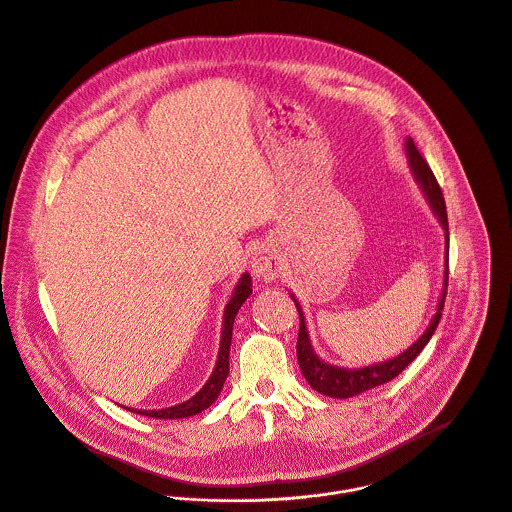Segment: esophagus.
Returning <instances> with one entry per match:
<instances>
[{"instance_id": "34e87169", "label": "esophagus", "mask_w": 512, "mask_h": 512, "mask_svg": "<svg viewBox=\"0 0 512 512\" xmlns=\"http://www.w3.org/2000/svg\"><path fill=\"white\" fill-rule=\"evenodd\" d=\"M251 271L257 279L273 281L281 273V261L273 249L259 247L251 257Z\"/></svg>"}]
</instances>
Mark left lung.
<instances>
[{
    "label": "left lung",
    "mask_w": 512,
    "mask_h": 512,
    "mask_svg": "<svg viewBox=\"0 0 512 512\" xmlns=\"http://www.w3.org/2000/svg\"><path fill=\"white\" fill-rule=\"evenodd\" d=\"M406 152H408L411 172H413L417 184L421 186L423 194L427 196L431 209L439 217V223L445 229V241L449 243V223H447V207H445V200H443V192H441L429 164L419 154V150H417V146L413 144L411 138H408V142H406ZM447 279H449V245L445 247L443 295H441L439 307H437V312H435L429 328L421 334V338L413 346H409L404 354H400L394 360H388L384 364H374V366H366V368H360V370H346V368H336V366L324 364L314 354V350L310 346V340H308L307 324H305V318H303V310L299 308V303L295 301L299 316H301L299 338H297V358H299L301 372L307 378L310 388L324 394V396H330V398H352V396H358L366 390L382 386V384L394 380L398 374H402L409 364L417 358V354L425 348V344L429 342V338L433 336V332L439 324L443 305H445V297H447Z\"/></svg>",
    "instance_id": "obj_1"
}]
</instances>
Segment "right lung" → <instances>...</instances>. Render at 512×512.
<instances>
[{"instance_id": "obj_1", "label": "right lung", "mask_w": 512, "mask_h": 512, "mask_svg": "<svg viewBox=\"0 0 512 512\" xmlns=\"http://www.w3.org/2000/svg\"><path fill=\"white\" fill-rule=\"evenodd\" d=\"M251 277L245 273L235 291H233V297L231 301L227 303L225 307V314H223V332H221V346H219V356H217V364L213 368V374L209 376V380L205 382L204 388L188 402L184 404H178V406H172V408L166 409H134L136 413L140 415H148V417H156V419H180V417H190V415H196L200 411L209 408L215 398L219 396L225 380H227V374H229V346H231V332H233V320H235V314L237 310L241 308V305L247 301V297L251 295Z\"/></svg>"}]
</instances>
